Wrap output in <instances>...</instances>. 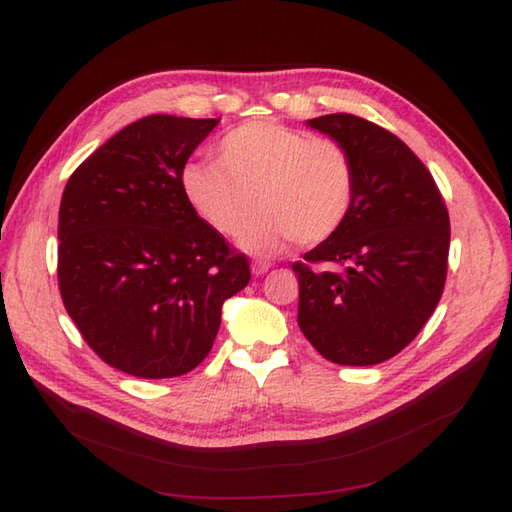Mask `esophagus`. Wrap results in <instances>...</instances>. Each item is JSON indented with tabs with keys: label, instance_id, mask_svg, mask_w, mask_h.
I'll use <instances>...</instances> for the list:
<instances>
[{
	"label": "esophagus",
	"instance_id": "34e87169",
	"mask_svg": "<svg viewBox=\"0 0 512 512\" xmlns=\"http://www.w3.org/2000/svg\"><path fill=\"white\" fill-rule=\"evenodd\" d=\"M250 268H253V275H264V273H268V270H270V262H264V259H255V262H253V266H250Z\"/></svg>",
	"mask_w": 512,
	"mask_h": 512
}]
</instances>
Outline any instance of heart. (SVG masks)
Returning a JSON list of instances; mask_svg holds the SVG:
<instances>
[{
    "mask_svg": "<svg viewBox=\"0 0 512 512\" xmlns=\"http://www.w3.org/2000/svg\"><path fill=\"white\" fill-rule=\"evenodd\" d=\"M356 189V165L339 140L275 121L235 127L217 145L215 162L182 171L184 198L220 235H239L257 204L264 209L242 239L255 253L290 239L328 242L352 215Z\"/></svg>",
    "mask_w": 512,
    "mask_h": 512,
    "instance_id": "b5f03b06",
    "label": "heart"
}]
</instances>
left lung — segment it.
<instances>
[{"label": "left lung", "mask_w": 512, "mask_h": 512, "mask_svg": "<svg viewBox=\"0 0 512 512\" xmlns=\"http://www.w3.org/2000/svg\"><path fill=\"white\" fill-rule=\"evenodd\" d=\"M350 151L356 202L345 226L292 264L297 323L336 365H376L416 339L442 297L449 211L431 171L372 121L328 114L308 121Z\"/></svg>", "instance_id": "8db88e82"}]
</instances>
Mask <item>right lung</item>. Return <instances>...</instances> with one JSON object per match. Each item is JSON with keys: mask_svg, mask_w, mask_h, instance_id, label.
<instances>
[{"mask_svg": "<svg viewBox=\"0 0 512 512\" xmlns=\"http://www.w3.org/2000/svg\"><path fill=\"white\" fill-rule=\"evenodd\" d=\"M217 118L145 116L74 169L59 209L63 306L96 356L138 378H176L209 356L222 303L250 262L191 209L189 156Z\"/></svg>", "mask_w": 512, "mask_h": 512, "instance_id": "right-lung-1", "label": "right lung"}]
</instances>
